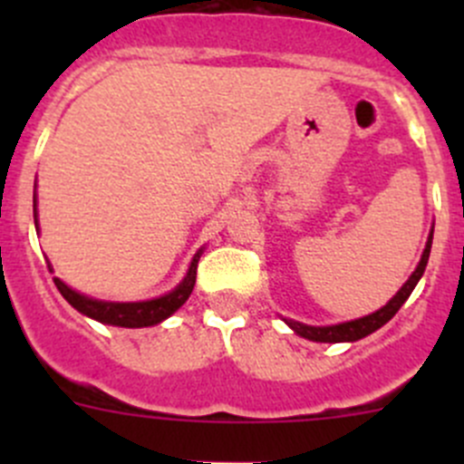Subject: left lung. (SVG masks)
Returning <instances> with one entry per match:
<instances>
[{
  "mask_svg": "<svg viewBox=\"0 0 464 464\" xmlns=\"http://www.w3.org/2000/svg\"><path fill=\"white\" fill-rule=\"evenodd\" d=\"M431 242H433V228H431V233H429V240H427V246H424L422 258H420L418 266H415V271L411 274V278L401 285L400 292H397L395 296H392L391 301L382 307V310L372 312V314H368V316H362V319L339 323V325L316 327V325H305V323H298L292 319H285V323H287V325L292 327L298 336H303V339H310V341H319V343H343V341H359V339H363V336L372 334V332L379 330L382 325H386V323L397 314V310L404 305L406 298H409L411 292L415 289V285L420 283L424 269H427L429 254H431Z\"/></svg>",
  "mask_w": 464,
  "mask_h": 464,
  "instance_id": "obj_1",
  "label": "left lung"
}]
</instances>
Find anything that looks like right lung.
I'll use <instances>...</instances> for the list:
<instances>
[{"label":"right lung","instance_id":"add662e5","mask_svg":"<svg viewBox=\"0 0 464 464\" xmlns=\"http://www.w3.org/2000/svg\"><path fill=\"white\" fill-rule=\"evenodd\" d=\"M35 202V199H33ZM37 218V208H35ZM37 228V219H35ZM202 256V249L195 254L193 262L188 266V274L184 276L179 285H177L172 292L163 294V296L152 298V301H141V303H111V301H98V298H89L85 294L76 292L69 285H64L60 278L55 280V287L63 294L64 301L72 307H76L81 314L89 316L93 321H101L105 325H119V327H148L157 325V323L166 321L168 316L175 314L186 301H188L190 292L195 287V278H198V262Z\"/></svg>","mask_w":464,"mask_h":464}]
</instances>
